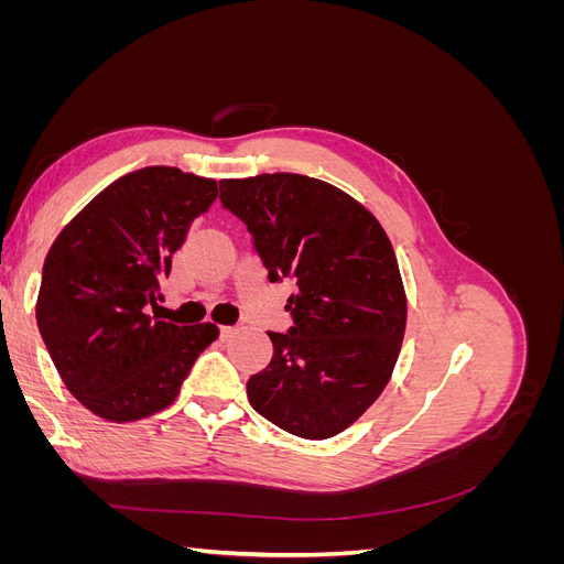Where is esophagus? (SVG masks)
<instances>
[{"label":"esophagus","mask_w":564,"mask_h":564,"mask_svg":"<svg viewBox=\"0 0 564 564\" xmlns=\"http://www.w3.org/2000/svg\"><path fill=\"white\" fill-rule=\"evenodd\" d=\"M235 334V327H220V338H230Z\"/></svg>","instance_id":"34e87169"}]
</instances>
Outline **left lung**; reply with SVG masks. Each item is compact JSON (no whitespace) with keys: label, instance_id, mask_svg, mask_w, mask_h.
I'll return each mask as SVG.
<instances>
[{"label":"left lung","instance_id":"obj_1","mask_svg":"<svg viewBox=\"0 0 564 564\" xmlns=\"http://www.w3.org/2000/svg\"><path fill=\"white\" fill-rule=\"evenodd\" d=\"M270 282L292 280L294 327L268 332L270 365L247 381L251 406L282 431L327 440L381 395L398 362L406 299L386 230L360 202L301 174L220 181Z\"/></svg>","mask_w":564,"mask_h":564}]
</instances>
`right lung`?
Segmentation results:
<instances>
[{"label": "right lung", "instance_id": "obj_1", "mask_svg": "<svg viewBox=\"0 0 564 564\" xmlns=\"http://www.w3.org/2000/svg\"><path fill=\"white\" fill-rule=\"evenodd\" d=\"M216 195L214 178L145 166L110 183L51 245L37 327L63 383L96 416L127 423L162 412L218 338L212 322L178 327L148 315L172 253Z\"/></svg>", "mask_w": 564, "mask_h": 564}]
</instances>
